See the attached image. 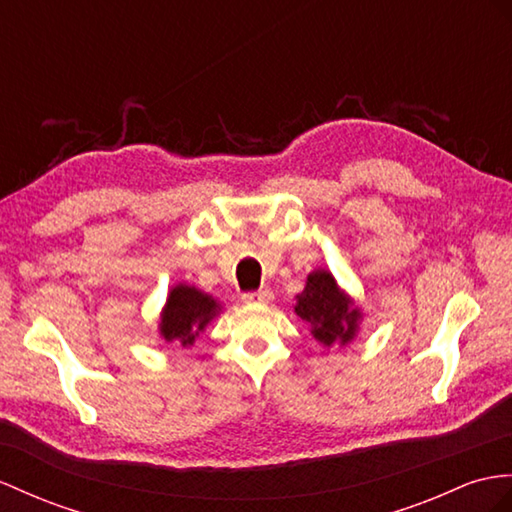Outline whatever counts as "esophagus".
<instances>
[{
    "label": "esophagus",
    "instance_id": "esophagus-1",
    "mask_svg": "<svg viewBox=\"0 0 512 512\" xmlns=\"http://www.w3.org/2000/svg\"><path fill=\"white\" fill-rule=\"evenodd\" d=\"M271 299H273V293L269 289H260V291L243 295L245 304H269Z\"/></svg>",
    "mask_w": 512,
    "mask_h": 512
}]
</instances>
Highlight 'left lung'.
<instances>
[{"instance_id": "obj_1", "label": "left lung", "mask_w": 512, "mask_h": 512, "mask_svg": "<svg viewBox=\"0 0 512 512\" xmlns=\"http://www.w3.org/2000/svg\"><path fill=\"white\" fill-rule=\"evenodd\" d=\"M297 317H302L321 345H347L354 341L358 323L363 319L354 299L339 289V284L326 269L308 276L304 291L297 295Z\"/></svg>"}]
</instances>
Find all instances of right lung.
I'll use <instances>...</instances> for the list:
<instances>
[{"label": "right lung", "instance_id": "right-lung-1", "mask_svg": "<svg viewBox=\"0 0 512 512\" xmlns=\"http://www.w3.org/2000/svg\"><path fill=\"white\" fill-rule=\"evenodd\" d=\"M219 310L221 306L213 295L189 284H176L160 313V336L167 343L180 341L182 347H189L195 343V336L219 315Z\"/></svg>", "mask_w": 512, "mask_h": 512}]
</instances>
